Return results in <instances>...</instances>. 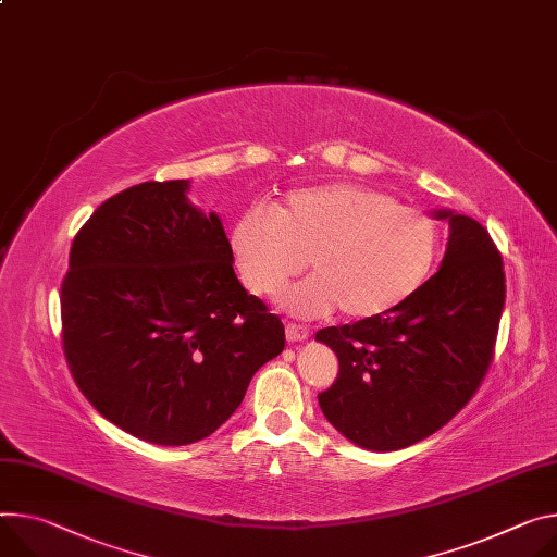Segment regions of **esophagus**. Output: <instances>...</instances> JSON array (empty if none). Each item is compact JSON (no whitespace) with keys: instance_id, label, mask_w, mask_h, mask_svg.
I'll list each match as a JSON object with an SVG mask.
<instances>
[{"instance_id":"34e87169","label":"esophagus","mask_w":557,"mask_h":557,"mask_svg":"<svg viewBox=\"0 0 557 557\" xmlns=\"http://www.w3.org/2000/svg\"><path fill=\"white\" fill-rule=\"evenodd\" d=\"M286 339L288 342H307L309 339V329L301 326V324H295V322H288L286 324Z\"/></svg>"}]
</instances>
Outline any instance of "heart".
I'll list each match as a JSON object with an SVG mask.
<instances>
[{"instance_id": "heart-1", "label": "heart", "mask_w": 557, "mask_h": 557, "mask_svg": "<svg viewBox=\"0 0 557 557\" xmlns=\"http://www.w3.org/2000/svg\"><path fill=\"white\" fill-rule=\"evenodd\" d=\"M440 246L433 215L358 184L295 190L284 207L246 209L231 228V256L252 295H277L311 258L315 275L282 297L307 318L339 307L367 320L401 307L431 277Z\"/></svg>"}]
</instances>
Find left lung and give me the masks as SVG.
Segmentation results:
<instances>
[{
	"label": "left lung",
	"instance_id": "obj_1",
	"mask_svg": "<svg viewBox=\"0 0 557 557\" xmlns=\"http://www.w3.org/2000/svg\"><path fill=\"white\" fill-rule=\"evenodd\" d=\"M435 215L450 226L440 271L401 307L315 335L339 360L335 384L318 397L322 413L371 450L440 431L467 407L493 360L507 297L502 256L480 222Z\"/></svg>",
	"mask_w": 557,
	"mask_h": 557
}]
</instances>
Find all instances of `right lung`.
Instances as JSON below:
<instances>
[{"mask_svg":"<svg viewBox=\"0 0 557 557\" xmlns=\"http://www.w3.org/2000/svg\"><path fill=\"white\" fill-rule=\"evenodd\" d=\"M186 180L135 184L77 231L62 280V348L92 407L162 446L209 437L284 350V324L233 271L215 213Z\"/></svg>","mask_w":557,"mask_h":557,"instance_id":"obj_1","label":"right lung"}]
</instances>
